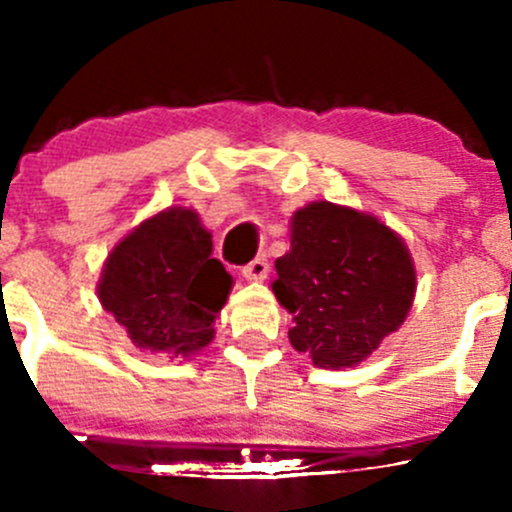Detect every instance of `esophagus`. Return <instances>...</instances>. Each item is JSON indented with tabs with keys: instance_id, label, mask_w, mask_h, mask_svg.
I'll list each match as a JSON object with an SVG mask.
<instances>
[{
	"instance_id": "34e87169",
	"label": "esophagus",
	"mask_w": 512,
	"mask_h": 512,
	"mask_svg": "<svg viewBox=\"0 0 512 512\" xmlns=\"http://www.w3.org/2000/svg\"><path fill=\"white\" fill-rule=\"evenodd\" d=\"M267 272H270V262H267L265 257H255V260L247 262V265L242 267V277H245V280H252V282L265 280Z\"/></svg>"
}]
</instances>
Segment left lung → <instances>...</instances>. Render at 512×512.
<instances>
[{"label": "left lung", "instance_id": "8db88e82", "mask_svg": "<svg viewBox=\"0 0 512 512\" xmlns=\"http://www.w3.org/2000/svg\"><path fill=\"white\" fill-rule=\"evenodd\" d=\"M277 257V302L292 314L289 342L322 369H349L404 324L416 294L406 242L374 215L317 200L292 215Z\"/></svg>", "mask_w": 512, "mask_h": 512}]
</instances>
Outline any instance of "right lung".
Returning <instances> with one entry per match:
<instances>
[{"label":"right lung","instance_id":"right-lung-1","mask_svg":"<svg viewBox=\"0 0 512 512\" xmlns=\"http://www.w3.org/2000/svg\"><path fill=\"white\" fill-rule=\"evenodd\" d=\"M230 289L198 213L168 208L113 247L96 292L136 347L190 359L213 342Z\"/></svg>","mask_w":512,"mask_h":512}]
</instances>
